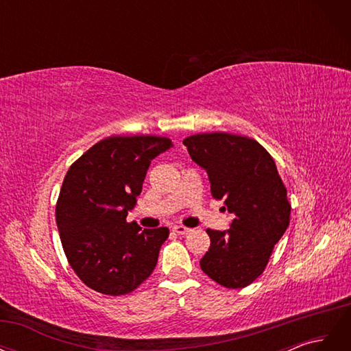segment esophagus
<instances>
[{
	"label": "esophagus",
	"instance_id": "1",
	"mask_svg": "<svg viewBox=\"0 0 351 351\" xmlns=\"http://www.w3.org/2000/svg\"><path fill=\"white\" fill-rule=\"evenodd\" d=\"M173 231L177 232V234H180V236H186V234H189V232L192 231V230L187 228V227H183V226H174V227H173Z\"/></svg>",
	"mask_w": 351,
	"mask_h": 351
}]
</instances>
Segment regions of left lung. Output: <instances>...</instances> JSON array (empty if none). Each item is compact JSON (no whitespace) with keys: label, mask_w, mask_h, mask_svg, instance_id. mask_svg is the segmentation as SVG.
<instances>
[{"label":"left lung","mask_w":351,"mask_h":351,"mask_svg":"<svg viewBox=\"0 0 351 351\" xmlns=\"http://www.w3.org/2000/svg\"><path fill=\"white\" fill-rule=\"evenodd\" d=\"M183 143L206 171L212 196L234 214L228 230H206L210 246L200 268L227 289H243L263 272L289 227L287 189L268 151L246 136L202 133Z\"/></svg>","instance_id":"1"}]
</instances>
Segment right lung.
<instances>
[{"instance_id":"right-lung-1","label":"right lung","mask_w":351,"mask_h":351,"mask_svg":"<svg viewBox=\"0 0 351 351\" xmlns=\"http://www.w3.org/2000/svg\"><path fill=\"white\" fill-rule=\"evenodd\" d=\"M173 147L168 137L111 136L84 152L64 177L56 208L62 249L92 290L121 295L154 272L167 227L127 222L152 159Z\"/></svg>"}]
</instances>
